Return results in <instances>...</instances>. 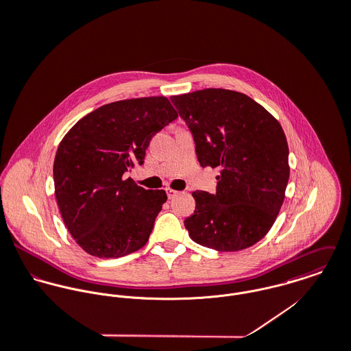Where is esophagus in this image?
<instances>
[{
    "instance_id": "34e87169",
    "label": "esophagus",
    "mask_w": 351,
    "mask_h": 351,
    "mask_svg": "<svg viewBox=\"0 0 351 351\" xmlns=\"http://www.w3.org/2000/svg\"><path fill=\"white\" fill-rule=\"evenodd\" d=\"M165 191H166V193H167V197H169V199H173V197H176V196L178 195V192H177V191L170 189V188H166Z\"/></svg>"
}]
</instances>
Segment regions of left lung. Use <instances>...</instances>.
Wrapping results in <instances>:
<instances>
[{
	"instance_id": "left-lung-1",
	"label": "left lung",
	"mask_w": 351,
	"mask_h": 351,
	"mask_svg": "<svg viewBox=\"0 0 351 351\" xmlns=\"http://www.w3.org/2000/svg\"><path fill=\"white\" fill-rule=\"evenodd\" d=\"M171 102L193 135L201 166L221 169L215 195L192 193L189 237L213 250L250 247L269 232L285 199L289 149L280 123L249 96L227 89Z\"/></svg>"
}]
</instances>
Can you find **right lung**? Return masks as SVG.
<instances>
[{
    "label": "right lung",
    "instance_id": "1",
    "mask_svg": "<svg viewBox=\"0 0 351 351\" xmlns=\"http://www.w3.org/2000/svg\"><path fill=\"white\" fill-rule=\"evenodd\" d=\"M177 117L166 97L116 101L64 135L53 160L55 197L82 250L119 258L147 243L167 196L138 186L124 173L145 162L151 138Z\"/></svg>",
    "mask_w": 351,
    "mask_h": 351
}]
</instances>
